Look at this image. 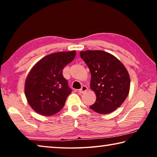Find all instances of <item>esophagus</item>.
<instances>
[{
    "mask_svg": "<svg viewBox=\"0 0 157 157\" xmlns=\"http://www.w3.org/2000/svg\"><path fill=\"white\" fill-rule=\"evenodd\" d=\"M87 90H88V87H87L86 86H85V85H84V86H82V88L78 90V92L79 93V94H84V93L86 92Z\"/></svg>",
    "mask_w": 157,
    "mask_h": 157,
    "instance_id": "34e87169",
    "label": "esophagus"
}]
</instances>
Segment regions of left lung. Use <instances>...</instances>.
Wrapping results in <instances>:
<instances>
[{"instance_id": "left-lung-1", "label": "left lung", "mask_w": 157, "mask_h": 157, "mask_svg": "<svg viewBox=\"0 0 157 157\" xmlns=\"http://www.w3.org/2000/svg\"><path fill=\"white\" fill-rule=\"evenodd\" d=\"M79 54L91 72L90 87L96 95V101L90 108L101 114L115 111L129 92L126 68L116 57L102 50H86Z\"/></svg>"}]
</instances>
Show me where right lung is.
<instances>
[{
  "instance_id": "right-lung-1",
  "label": "right lung",
  "mask_w": 157,
  "mask_h": 157,
  "mask_svg": "<svg viewBox=\"0 0 157 157\" xmlns=\"http://www.w3.org/2000/svg\"><path fill=\"white\" fill-rule=\"evenodd\" d=\"M75 55V50L52 53L31 69L25 80V94L28 104L36 113L50 116L63 107L72 90L63 78L62 70Z\"/></svg>"
}]
</instances>
